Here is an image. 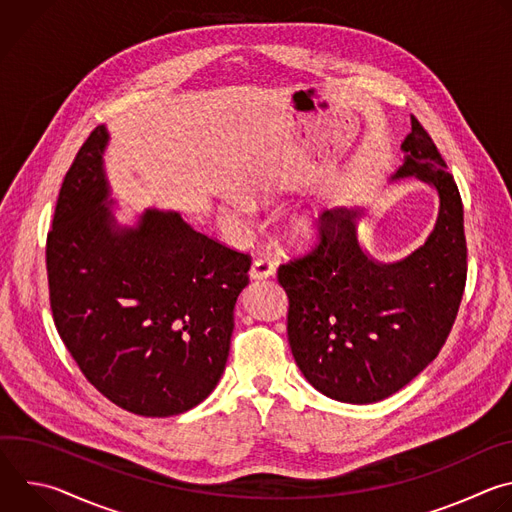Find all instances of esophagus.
Returning a JSON list of instances; mask_svg holds the SVG:
<instances>
[{
	"label": "esophagus",
	"mask_w": 512,
	"mask_h": 512,
	"mask_svg": "<svg viewBox=\"0 0 512 512\" xmlns=\"http://www.w3.org/2000/svg\"><path fill=\"white\" fill-rule=\"evenodd\" d=\"M273 271L275 269L267 259H257V261H253V265L249 269V277L251 279H267L273 275Z\"/></svg>",
	"instance_id": "esophagus-1"
}]
</instances>
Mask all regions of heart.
Returning <instances> with one entry per match:
<instances>
[{
  "label": "heart",
  "instance_id": "b5f03b06",
  "mask_svg": "<svg viewBox=\"0 0 512 512\" xmlns=\"http://www.w3.org/2000/svg\"><path fill=\"white\" fill-rule=\"evenodd\" d=\"M247 198L251 202H267L269 200V194L265 188H249L247 190ZM251 210V204L237 196V194H231L227 198V212L235 218H243L245 214H249ZM285 231L289 235V239H294L296 243H302V245H308V243H314L320 235V223H318V216L310 210H302L294 216H289V221L285 225Z\"/></svg>",
  "mask_w": 512,
  "mask_h": 512
}]
</instances>
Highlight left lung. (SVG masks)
I'll list each match as a JSON object with an SVG mask.
<instances>
[{
  "label": "left lung",
  "instance_id": "obj_1",
  "mask_svg": "<svg viewBox=\"0 0 512 512\" xmlns=\"http://www.w3.org/2000/svg\"><path fill=\"white\" fill-rule=\"evenodd\" d=\"M405 162L391 180L415 176L440 196L427 241L395 263L364 253L360 208L326 210L320 245L279 265L289 298L287 336L308 383L330 399L367 405L413 381L446 344L466 285L464 206L433 139L411 115Z\"/></svg>",
  "mask_w": 512,
  "mask_h": 512
}]
</instances>
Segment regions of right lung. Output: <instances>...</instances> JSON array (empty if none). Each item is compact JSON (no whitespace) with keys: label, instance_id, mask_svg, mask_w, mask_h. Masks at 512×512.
I'll use <instances>...</instances> for the list:
<instances>
[{"label":"right lung","instance_id":"obj_1","mask_svg":"<svg viewBox=\"0 0 512 512\" xmlns=\"http://www.w3.org/2000/svg\"><path fill=\"white\" fill-rule=\"evenodd\" d=\"M99 125L64 176L46 241L56 330L87 381L143 417L204 401L223 377L251 257L148 208L135 227L111 212Z\"/></svg>","mask_w":512,"mask_h":512}]
</instances>
